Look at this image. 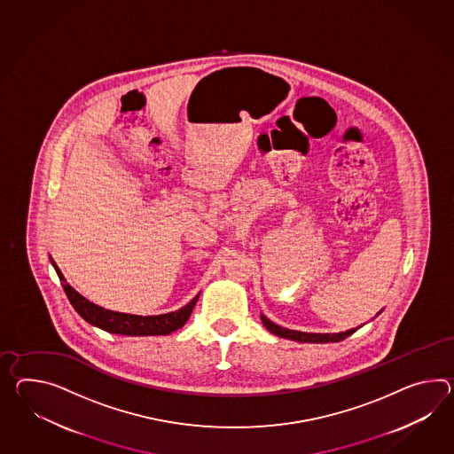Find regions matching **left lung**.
I'll list each match as a JSON object with an SVG mask.
<instances>
[{
	"mask_svg": "<svg viewBox=\"0 0 454 454\" xmlns=\"http://www.w3.org/2000/svg\"><path fill=\"white\" fill-rule=\"evenodd\" d=\"M262 323L266 326L267 330L270 333H274L280 338H287L292 341H299V343H338V341H343L349 334H353L357 328H353L349 332L344 333H333V334H315V333H301L294 332V330H287V328H282L276 323H272L270 320H267L266 317H261Z\"/></svg>",
	"mask_w": 454,
	"mask_h": 454,
	"instance_id": "obj_1",
	"label": "left lung"
}]
</instances>
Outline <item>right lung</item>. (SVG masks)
<instances>
[{
  "label": "right lung",
  "instance_id": "right-lung-1",
  "mask_svg": "<svg viewBox=\"0 0 454 454\" xmlns=\"http://www.w3.org/2000/svg\"><path fill=\"white\" fill-rule=\"evenodd\" d=\"M57 276L62 280V287L66 292L67 299L72 303L78 315L90 325L98 326L105 332L113 333V334H124V336H157V334H168L182 328L187 323L188 317L192 309L195 307L199 295L192 300L184 309L166 313V315H155V317H137V315H128V313H118L105 309L91 303L87 299H83L77 290L70 287L66 282L64 276L60 274L59 267L54 264Z\"/></svg>",
  "mask_w": 454,
  "mask_h": 454
}]
</instances>
